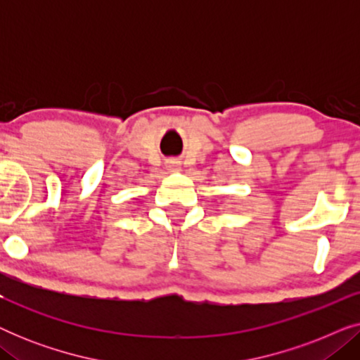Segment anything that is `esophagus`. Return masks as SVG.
Instances as JSON below:
<instances>
[{
	"label": "esophagus",
	"mask_w": 360,
	"mask_h": 360,
	"mask_svg": "<svg viewBox=\"0 0 360 360\" xmlns=\"http://www.w3.org/2000/svg\"><path fill=\"white\" fill-rule=\"evenodd\" d=\"M167 169L170 172H179L180 170V162L179 160H169L167 162Z\"/></svg>",
	"instance_id": "34e87169"
}]
</instances>
